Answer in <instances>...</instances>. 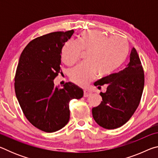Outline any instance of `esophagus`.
Here are the masks:
<instances>
[{
    "instance_id": "1",
    "label": "esophagus",
    "mask_w": 158,
    "mask_h": 158,
    "mask_svg": "<svg viewBox=\"0 0 158 158\" xmlns=\"http://www.w3.org/2000/svg\"><path fill=\"white\" fill-rule=\"evenodd\" d=\"M91 94V93H90L89 90H84V98H87V97H89V96Z\"/></svg>"
}]
</instances>
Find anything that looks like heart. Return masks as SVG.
<instances>
[{
  "instance_id": "heart-1",
  "label": "heart",
  "mask_w": 158,
  "mask_h": 158,
  "mask_svg": "<svg viewBox=\"0 0 158 158\" xmlns=\"http://www.w3.org/2000/svg\"><path fill=\"white\" fill-rule=\"evenodd\" d=\"M81 50L89 52L87 63L71 69L69 77L80 86H85L98 74V77L110 75L123 65L130 52L129 42L124 37H107L102 32L90 30L80 33L77 44L67 42L61 50V59L66 65L72 66L79 60Z\"/></svg>"
}]
</instances>
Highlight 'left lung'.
I'll return each instance as SVG.
<instances>
[{
    "label": "left lung",
    "instance_id": "left-lung-1",
    "mask_svg": "<svg viewBox=\"0 0 158 158\" xmlns=\"http://www.w3.org/2000/svg\"><path fill=\"white\" fill-rule=\"evenodd\" d=\"M126 68L96 81L100 89L106 85L105 93H100L102 101L92 109L95 122L105 129L121 127L129 121L139 105L144 86V73L137 51L132 48Z\"/></svg>",
    "mask_w": 158,
    "mask_h": 158
}]
</instances>
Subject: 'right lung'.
I'll return each mask as SVG.
<instances>
[{
	"label": "right lung",
	"instance_id": "right-lung-1",
	"mask_svg": "<svg viewBox=\"0 0 158 158\" xmlns=\"http://www.w3.org/2000/svg\"><path fill=\"white\" fill-rule=\"evenodd\" d=\"M74 31L53 32L37 37L20 56L15 77V90L23 114L37 129L53 132L69 119V101L80 99L83 90L71 82L63 89L55 87L53 79L60 69L61 50Z\"/></svg>",
	"mask_w": 158,
	"mask_h": 158
}]
</instances>
